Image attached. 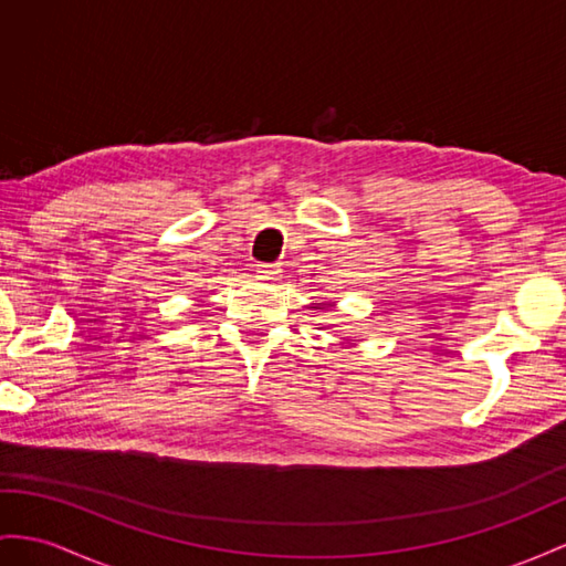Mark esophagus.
I'll list each match as a JSON object with an SVG mask.
<instances>
[{"instance_id":"34e87169","label":"esophagus","mask_w":566,"mask_h":566,"mask_svg":"<svg viewBox=\"0 0 566 566\" xmlns=\"http://www.w3.org/2000/svg\"><path fill=\"white\" fill-rule=\"evenodd\" d=\"M282 268L277 263H260L255 265V274L260 280H277L280 277Z\"/></svg>"}]
</instances>
